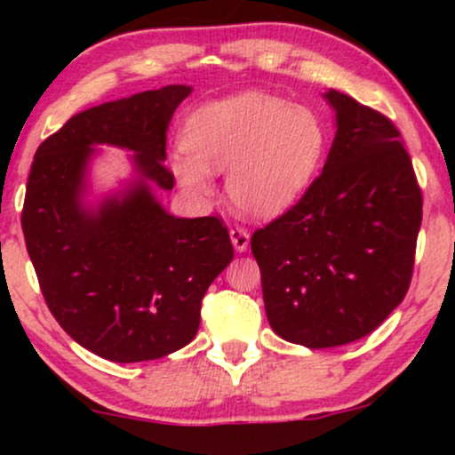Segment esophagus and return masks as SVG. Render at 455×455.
<instances>
[{
    "label": "esophagus",
    "mask_w": 455,
    "mask_h": 455,
    "mask_svg": "<svg viewBox=\"0 0 455 455\" xmlns=\"http://www.w3.org/2000/svg\"><path fill=\"white\" fill-rule=\"evenodd\" d=\"M231 242H233V248L237 250V252H245L250 245V233L245 231V228L242 227H233L231 228Z\"/></svg>",
    "instance_id": "obj_1"
}]
</instances>
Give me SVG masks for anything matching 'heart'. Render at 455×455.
Masks as SVG:
<instances>
[{
	"label": "heart",
	"mask_w": 455,
	"mask_h": 455,
	"mask_svg": "<svg viewBox=\"0 0 455 455\" xmlns=\"http://www.w3.org/2000/svg\"><path fill=\"white\" fill-rule=\"evenodd\" d=\"M325 128L310 108L263 93H239L196 108L171 169L195 195H210L212 173L228 171L239 210L275 216L306 192L325 156Z\"/></svg>",
	"instance_id": "1"
}]
</instances>
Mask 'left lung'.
I'll return each mask as SVG.
<instances>
[{
  "mask_svg": "<svg viewBox=\"0 0 455 455\" xmlns=\"http://www.w3.org/2000/svg\"><path fill=\"white\" fill-rule=\"evenodd\" d=\"M323 173L250 239L265 312L284 340L331 348L368 336L404 299L424 196L389 117L340 92Z\"/></svg>",
  "mask_w": 455,
  "mask_h": 455,
  "instance_id": "1",
  "label": "left lung"
}]
</instances>
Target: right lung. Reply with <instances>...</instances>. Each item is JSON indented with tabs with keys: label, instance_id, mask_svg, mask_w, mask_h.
Segmentation results:
<instances>
[{
	"label": "right lung",
	"instance_id": "right-lung-1",
	"mask_svg": "<svg viewBox=\"0 0 455 455\" xmlns=\"http://www.w3.org/2000/svg\"><path fill=\"white\" fill-rule=\"evenodd\" d=\"M192 87L166 85L75 115L40 143L20 227L51 315L72 340L108 362L160 359L186 347L201 301L231 263L222 218H175L145 180L171 190L166 130ZM135 151L144 180L98 212L80 203L92 144Z\"/></svg>",
	"mask_w": 455,
	"mask_h": 455
}]
</instances>
